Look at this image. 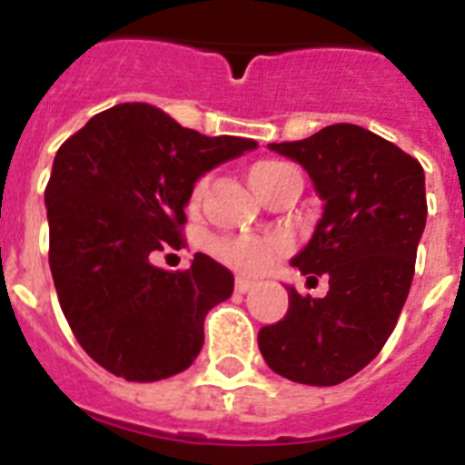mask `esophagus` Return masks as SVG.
Wrapping results in <instances>:
<instances>
[{
    "label": "esophagus",
    "mask_w": 465,
    "mask_h": 465,
    "mask_svg": "<svg viewBox=\"0 0 465 465\" xmlns=\"http://www.w3.org/2000/svg\"><path fill=\"white\" fill-rule=\"evenodd\" d=\"M253 287L255 282L251 277H236V292H239V294H246V292L253 290Z\"/></svg>",
    "instance_id": "obj_1"
}]
</instances>
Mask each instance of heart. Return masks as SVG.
<instances>
[{"mask_svg":"<svg viewBox=\"0 0 465 465\" xmlns=\"http://www.w3.org/2000/svg\"><path fill=\"white\" fill-rule=\"evenodd\" d=\"M287 163H282V161H258V163H253L251 166V171H248V181H251V185H261L265 178H270V175L275 173V171H280V168H284ZM203 190H204V181H200L195 185V190H193V203H197L200 197H203ZM222 255H224V261H229L233 265V268L239 270H246V272H258V270H262L265 265L270 262V258H272V246H268V243H261V241H232V243H224L222 246Z\"/></svg>","mask_w":465,"mask_h":465,"instance_id":"1","label":"heart"}]
</instances>
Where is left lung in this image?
I'll return each mask as SVG.
<instances>
[{"instance_id": "left-lung-1", "label": "left lung", "mask_w": 465, "mask_h": 465, "mask_svg": "<svg viewBox=\"0 0 465 465\" xmlns=\"http://www.w3.org/2000/svg\"><path fill=\"white\" fill-rule=\"evenodd\" d=\"M268 149L297 161L323 200L292 268L328 275L331 290L313 299L290 284V309L262 325L258 347L275 374L335 386L381 352L403 311L427 222L425 171L403 149L350 123Z\"/></svg>"}]
</instances>
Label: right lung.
<instances>
[{
  "label": "right lung",
  "instance_id": "obj_1",
  "mask_svg": "<svg viewBox=\"0 0 465 465\" xmlns=\"http://www.w3.org/2000/svg\"><path fill=\"white\" fill-rule=\"evenodd\" d=\"M255 147L120 104L57 149L45 188L54 290L79 345L111 374L159 381L195 361L204 316L232 297L233 275L204 253L183 272L149 255L183 246L197 178Z\"/></svg>",
  "mask_w": 465,
  "mask_h": 465
}]
</instances>
